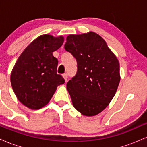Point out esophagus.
Returning <instances> with one entry per match:
<instances>
[{"label":"esophagus","instance_id":"obj_1","mask_svg":"<svg viewBox=\"0 0 147 147\" xmlns=\"http://www.w3.org/2000/svg\"><path fill=\"white\" fill-rule=\"evenodd\" d=\"M63 77L64 78V79H65V82H67V81H68V74H66V73L63 74Z\"/></svg>","mask_w":147,"mask_h":147}]
</instances>
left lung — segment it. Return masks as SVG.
Returning a JSON list of instances; mask_svg holds the SVG:
<instances>
[{
	"instance_id": "obj_1",
	"label": "left lung",
	"mask_w": 147,
	"mask_h": 147,
	"mask_svg": "<svg viewBox=\"0 0 147 147\" xmlns=\"http://www.w3.org/2000/svg\"><path fill=\"white\" fill-rule=\"evenodd\" d=\"M64 48L77 63V74L66 85L72 105L83 115L100 113L113 98L120 82L117 57L93 32L68 35Z\"/></svg>"
}]
</instances>
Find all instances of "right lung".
Returning a JSON list of instances; mask_svg holds the SVG:
<instances>
[{"label": "right lung", "instance_id": "1", "mask_svg": "<svg viewBox=\"0 0 147 147\" xmlns=\"http://www.w3.org/2000/svg\"><path fill=\"white\" fill-rule=\"evenodd\" d=\"M63 41V36L41 35L26 47L13 67L10 81L14 94L31 110L46 106L57 86L65 82L57 74L58 60L52 55Z\"/></svg>", "mask_w": 147, "mask_h": 147}]
</instances>
